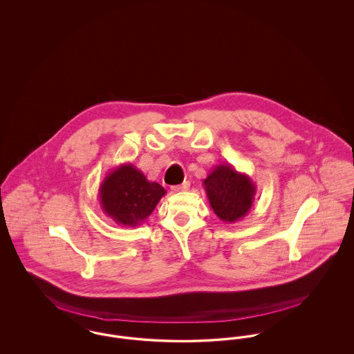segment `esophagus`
<instances>
[{
  "instance_id": "esophagus-1",
  "label": "esophagus",
  "mask_w": 354,
  "mask_h": 354,
  "mask_svg": "<svg viewBox=\"0 0 354 354\" xmlns=\"http://www.w3.org/2000/svg\"><path fill=\"white\" fill-rule=\"evenodd\" d=\"M189 188H190V183H189V181H184L181 185L173 187L171 190H173V192H187Z\"/></svg>"
}]
</instances>
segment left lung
Masks as SVG:
<instances>
[{"label":"left lung","instance_id":"1","mask_svg":"<svg viewBox=\"0 0 354 354\" xmlns=\"http://www.w3.org/2000/svg\"><path fill=\"white\" fill-rule=\"evenodd\" d=\"M211 208L225 223H236L250 212L257 187L250 176L231 164H220L203 181Z\"/></svg>","mask_w":354,"mask_h":354}]
</instances>
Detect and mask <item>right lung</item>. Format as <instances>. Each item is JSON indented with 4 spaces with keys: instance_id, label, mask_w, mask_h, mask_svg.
<instances>
[{
    "instance_id": "1",
    "label": "right lung",
    "mask_w": 354,
    "mask_h": 354,
    "mask_svg": "<svg viewBox=\"0 0 354 354\" xmlns=\"http://www.w3.org/2000/svg\"><path fill=\"white\" fill-rule=\"evenodd\" d=\"M166 194L158 183L149 181L133 164H122L107 173L99 187L104 214L120 227H138Z\"/></svg>"
}]
</instances>
